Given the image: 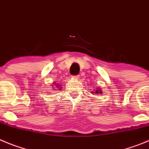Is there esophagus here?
Returning <instances> with one entry per match:
<instances>
[{"label":"esophagus","mask_w":149,"mask_h":149,"mask_svg":"<svg viewBox=\"0 0 149 149\" xmlns=\"http://www.w3.org/2000/svg\"><path fill=\"white\" fill-rule=\"evenodd\" d=\"M74 78L76 79V80H79L80 77H79V75H77V76H74Z\"/></svg>","instance_id":"34e87169"}]
</instances>
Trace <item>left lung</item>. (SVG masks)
Listing matches in <instances>:
<instances>
[{"mask_svg":"<svg viewBox=\"0 0 149 149\" xmlns=\"http://www.w3.org/2000/svg\"><path fill=\"white\" fill-rule=\"evenodd\" d=\"M91 93L92 94H96V95L102 94V90L101 88L97 87L95 88V91H93L91 92Z\"/></svg>","mask_w":149,"mask_h":149,"instance_id":"1","label":"left lung"}]
</instances>
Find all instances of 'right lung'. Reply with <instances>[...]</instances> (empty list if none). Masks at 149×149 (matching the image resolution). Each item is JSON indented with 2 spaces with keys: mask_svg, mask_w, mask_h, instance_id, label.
I'll return each mask as SVG.
<instances>
[{
  "mask_svg": "<svg viewBox=\"0 0 149 149\" xmlns=\"http://www.w3.org/2000/svg\"><path fill=\"white\" fill-rule=\"evenodd\" d=\"M53 85H54V86H53V87H54V90H58V91L59 89L61 88V85L60 84H58V83H53Z\"/></svg>",
  "mask_w": 149,
  "mask_h": 149,
  "instance_id": "add662e5",
  "label": "right lung"
}]
</instances>
